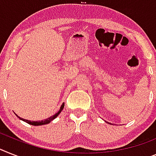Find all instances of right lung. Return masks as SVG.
I'll return each mask as SVG.
<instances>
[{
  "instance_id": "1",
  "label": "right lung",
  "mask_w": 156,
  "mask_h": 156,
  "mask_svg": "<svg viewBox=\"0 0 156 156\" xmlns=\"http://www.w3.org/2000/svg\"><path fill=\"white\" fill-rule=\"evenodd\" d=\"M64 108V103H62V105H61V107H60V109L59 111H58L57 113H55V115H53V116H51V117H49V118L46 119V120H40V121H31V120H25V119H23V118H20V116H18L20 120H23V121H25V122H27V124H30V125H35V126H38V125H46V124H48V123H50L51 120H53L55 118V117H57L58 116V115L59 114L60 112H62V110Z\"/></svg>"
}]
</instances>
